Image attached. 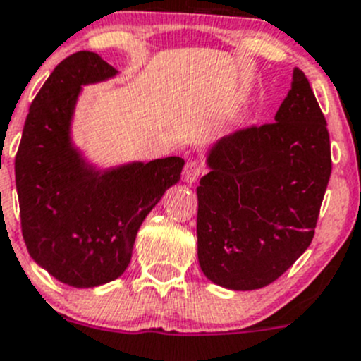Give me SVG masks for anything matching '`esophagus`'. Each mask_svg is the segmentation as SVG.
Masks as SVG:
<instances>
[{"mask_svg":"<svg viewBox=\"0 0 361 361\" xmlns=\"http://www.w3.org/2000/svg\"><path fill=\"white\" fill-rule=\"evenodd\" d=\"M202 174V164L199 160L190 159L183 167V180L187 183H195Z\"/></svg>","mask_w":361,"mask_h":361,"instance_id":"34e87169","label":"esophagus"}]
</instances>
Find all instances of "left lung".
I'll return each mask as SVG.
<instances>
[{
  "label": "left lung",
  "mask_w": 361,
  "mask_h": 361,
  "mask_svg": "<svg viewBox=\"0 0 361 361\" xmlns=\"http://www.w3.org/2000/svg\"><path fill=\"white\" fill-rule=\"evenodd\" d=\"M197 187V257L216 286L252 291L309 248L331 174L330 135L309 79L293 72L274 123L213 145Z\"/></svg>",
  "instance_id": "1"
}]
</instances>
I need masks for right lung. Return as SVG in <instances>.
I'll return each instance as SVG.
<instances>
[{"instance_id":"1","label":"right lung","mask_w":361,"mask_h":361,"mask_svg":"<svg viewBox=\"0 0 361 361\" xmlns=\"http://www.w3.org/2000/svg\"><path fill=\"white\" fill-rule=\"evenodd\" d=\"M118 70L97 52L63 59L31 102L16 155L20 227L37 264L72 288L120 277L142 220L180 181V157L95 169L72 145L70 125L86 84Z\"/></svg>"}]
</instances>
